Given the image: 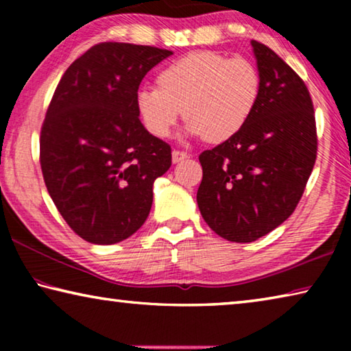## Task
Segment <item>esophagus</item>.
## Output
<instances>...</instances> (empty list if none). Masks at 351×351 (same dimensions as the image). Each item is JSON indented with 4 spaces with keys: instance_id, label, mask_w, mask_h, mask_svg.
Returning <instances> with one entry per match:
<instances>
[{
    "instance_id": "obj_1",
    "label": "esophagus",
    "mask_w": 351,
    "mask_h": 351,
    "mask_svg": "<svg viewBox=\"0 0 351 351\" xmlns=\"http://www.w3.org/2000/svg\"><path fill=\"white\" fill-rule=\"evenodd\" d=\"M186 158H189V154L186 152H180V150L171 152V161H173L175 164L184 161V159H186Z\"/></svg>"
}]
</instances>
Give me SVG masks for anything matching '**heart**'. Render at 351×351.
I'll return each instance as SVG.
<instances>
[{"label":"heart","instance_id":"heart-1","mask_svg":"<svg viewBox=\"0 0 351 351\" xmlns=\"http://www.w3.org/2000/svg\"><path fill=\"white\" fill-rule=\"evenodd\" d=\"M158 88L136 93L142 125L165 138L184 111L190 136L219 144L245 127L257 105L260 74L246 58H228L213 51H195L158 74Z\"/></svg>","mask_w":351,"mask_h":351}]
</instances>
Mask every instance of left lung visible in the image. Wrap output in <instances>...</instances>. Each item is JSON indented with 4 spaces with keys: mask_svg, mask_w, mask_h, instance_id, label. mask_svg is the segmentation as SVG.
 <instances>
[{
    "mask_svg": "<svg viewBox=\"0 0 351 351\" xmlns=\"http://www.w3.org/2000/svg\"><path fill=\"white\" fill-rule=\"evenodd\" d=\"M251 45L260 74L257 105L239 133L199 154V212L213 232L234 243L255 241L294 212L317 154L305 82L268 46Z\"/></svg>",
    "mask_w": 351,
    "mask_h": 351,
    "instance_id": "left-lung-1",
    "label": "left lung"
}]
</instances>
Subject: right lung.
Here are the masks:
<instances>
[{
    "label": "right lung",
    "instance_id": "add662e5",
    "mask_svg": "<svg viewBox=\"0 0 351 351\" xmlns=\"http://www.w3.org/2000/svg\"><path fill=\"white\" fill-rule=\"evenodd\" d=\"M173 54L105 41L64 71L40 136L45 184L64 221L83 240L114 245L150 213L153 182L171 165L167 142L139 121L136 93Z\"/></svg>",
    "mask_w": 351,
    "mask_h": 351
}]
</instances>
